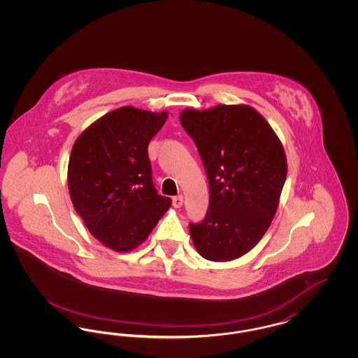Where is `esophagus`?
I'll use <instances>...</instances> for the list:
<instances>
[{"mask_svg": "<svg viewBox=\"0 0 358 358\" xmlns=\"http://www.w3.org/2000/svg\"><path fill=\"white\" fill-rule=\"evenodd\" d=\"M184 204V197L182 196H176L173 197V206L174 208H181Z\"/></svg>", "mask_w": 358, "mask_h": 358, "instance_id": "1", "label": "esophagus"}]
</instances>
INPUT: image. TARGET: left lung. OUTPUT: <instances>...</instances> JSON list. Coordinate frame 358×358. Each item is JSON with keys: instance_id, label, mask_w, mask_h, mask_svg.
Masks as SVG:
<instances>
[{"instance_id": "obj_1", "label": "left lung", "mask_w": 358, "mask_h": 358, "mask_svg": "<svg viewBox=\"0 0 358 358\" xmlns=\"http://www.w3.org/2000/svg\"><path fill=\"white\" fill-rule=\"evenodd\" d=\"M180 120L199 149L209 182L206 216L189 225L190 238L206 260H235L271 225L287 176L283 145L247 104L185 108Z\"/></svg>"}]
</instances>
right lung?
<instances>
[{
	"label": "right lung",
	"instance_id": "right-lung-1",
	"mask_svg": "<svg viewBox=\"0 0 358 358\" xmlns=\"http://www.w3.org/2000/svg\"><path fill=\"white\" fill-rule=\"evenodd\" d=\"M166 120L168 111L123 106L91 123L72 146L71 201L90 234L113 251L141 245L171 208L154 187L148 154Z\"/></svg>",
	"mask_w": 358,
	"mask_h": 358
}]
</instances>
